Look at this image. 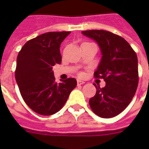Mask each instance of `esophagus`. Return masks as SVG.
Returning a JSON list of instances; mask_svg holds the SVG:
<instances>
[{
	"label": "esophagus",
	"mask_w": 149,
	"mask_h": 149,
	"mask_svg": "<svg viewBox=\"0 0 149 149\" xmlns=\"http://www.w3.org/2000/svg\"><path fill=\"white\" fill-rule=\"evenodd\" d=\"M84 81H81V80H77V84L78 85H81V84H84Z\"/></svg>",
	"instance_id": "esophagus-1"
}]
</instances>
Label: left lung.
<instances>
[{"mask_svg":"<svg viewBox=\"0 0 149 149\" xmlns=\"http://www.w3.org/2000/svg\"><path fill=\"white\" fill-rule=\"evenodd\" d=\"M85 37L94 40L100 48L101 59L95 77L103 78L105 86L94 84L97 93L89 104L97 116H116L127 108L137 88V56L123 37L105 30L83 31Z\"/></svg>","mask_w":149,"mask_h":149,"instance_id":"1","label":"left lung"}]
</instances>
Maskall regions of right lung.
<instances>
[{"label": "right lung", "mask_w": 149, "mask_h": 149, "mask_svg": "<svg viewBox=\"0 0 149 149\" xmlns=\"http://www.w3.org/2000/svg\"><path fill=\"white\" fill-rule=\"evenodd\" d=\"M70 32H49L24 44L17 58L15 78L24 102L44 116L61 109L77 80L68 78L56 83L52 66L61 63L60 47Z\"/></svg>", "instance_id": "right-lung-1"}]
</instances>
